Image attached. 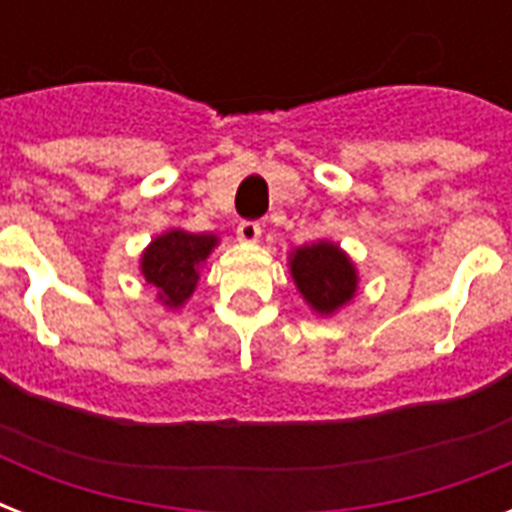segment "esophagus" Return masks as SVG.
<instances>
[{
    "instance_id": "1",
    "label": "esophagus",
    "mask_w": 512,
    "mask_h": 512,
    "mask_svg": "<svg viewBox=\"0 0 512 512\" xmlns=\"http://www.w3.org/2000/svg\"><path fill=\"white\" fill-rule=\"evenodd\" d=\"M260 223H255V220H241L239 225H236V236H239L241 241H257L260 239Z\"/></svg>"
}]
</instances>
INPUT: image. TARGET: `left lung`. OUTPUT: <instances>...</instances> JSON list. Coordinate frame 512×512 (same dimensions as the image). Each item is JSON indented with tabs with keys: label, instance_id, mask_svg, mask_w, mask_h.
<instances>
[{
	"label": "left lung",
	"instance_id": "left-lung-1",
	"mask_svg": "<svg viewBox=\"0 0 512 512\" xmlns=\"http://www.w3.org/2000/svg\"><path fill=\"white\" fill-rule=\"evenodd\" d=\"M292 276L297 289L319 313H332L356 292V271L335 244L319 241L300 247L292 257Z\"/></svg>",
	"mask_w": 512,
	"mask_h": 512
}]
</instances>
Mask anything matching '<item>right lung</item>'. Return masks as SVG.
<instances>
[{"instance_id": "1", "label": "right lung", "mask_w": 512, "mask_h": 512, "mask_svg": "<svg viewBox=\"0 0 512 512\" xmlns=\"http://www.w3.org/2000/svg\"><path fill=\"white\" fill-rule=\"evenodd\" d=\"M215 236L207 233L170 231L154 239L143 255V276L170 308L183 305L199 281V265L215 247Z\"/></svg>"}]
</instances>
